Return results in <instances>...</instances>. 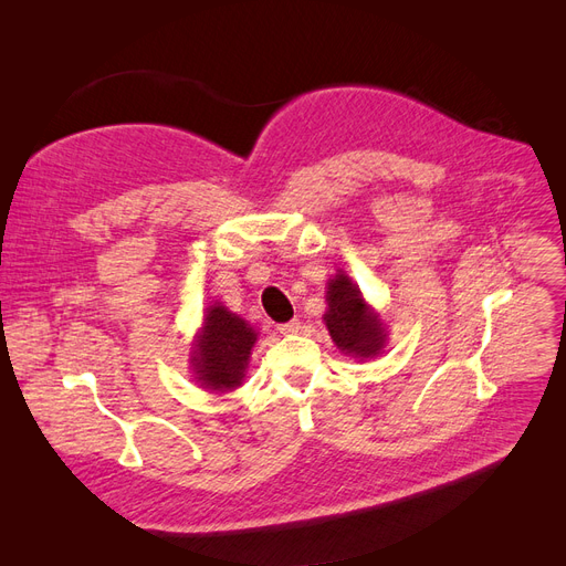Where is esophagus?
Returning a JSON list of instances; mask_svg holds the SVG:
<instances>
[{
  "label": "esophagus",
  "instance_id": "1",
  "mask_svg": "<svg viewBox=\"0 0 566 566\" xmlns=\"http://www.w3.org/2000/svg\"><path fill=\"white\" fill-rule=\"evenodd\" d=\"M277 331H280V333H284V335L298 333V331H301V321H298V318H291V321H286V323H280V325H277Z\"/></svg>",
  "mask_w": 566,
  "mask_h": 566
}]
</instances>
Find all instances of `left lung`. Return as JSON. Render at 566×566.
Here are the masks:
<instances>
[{"mask_svg": "<svg viewBox=\"0 0 566 566\" xmlns=\"http://www.w3.org/2000/svg\"><path fill=\"white\" fill-rule=\"evenodd\" d=\"M328 312L323 314L325 328H328L337 348L353 358H374L385 346V328L378 314L365 303L360 289L350 277L339 271L328 282Z\"/></svg>", "mask_w": 566, "mask_h": 566, "instance_id": "1", "label": "left lung"}]
</instances>
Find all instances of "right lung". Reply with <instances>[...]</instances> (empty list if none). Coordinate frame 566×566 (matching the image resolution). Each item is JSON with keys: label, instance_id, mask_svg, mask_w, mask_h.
Returning <instances> with one entry per match:
<instances>
[{"label": "right lung", "instance_id": "add662e5", "mask_svg": "<svg viewBox=\"0 0 566 566\" xmlns=\"http://www.w3.org/2000/svg\"><path fill=\"white\" fill-rule=\"evenodd\" d=\"M256 331L241 316L216 303L206 307L203 328L197 335L190 363L195 378L206 390L227 392L245 378Z\"/></svg>", "mask_w": 566, "mask_h": 566}]
</instances>
